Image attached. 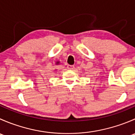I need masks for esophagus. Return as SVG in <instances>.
Listing matches in <instances>:
<instances>
[{
	"instance_id": "obj_1",
	"label": "esophagus",
	"mask_w": 135,
	"mask_h": 135,
	"mask_svg": "<svg viewBox=\"0 0 135 135\" xmlns=\"http://www.w3.org/2000/svg\"><path fill=\"white\" fill-rule=\"evenodd\" d=\"M67 69H69V70H73L74 69V65H67Z\"/></svg>"
}]
</instances>
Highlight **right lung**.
Instances as JSON below:
<instances>
[{
    "mask_svg": "<svg viewBox=\"0 0 135 135\" xmlns=\"http://www.w3.org/2000/svg\"><path fill=\"white\" fill-rule=\"evenodd\" d=\"M59 63H60V61H56V62H55V65H59Z\"/></svg>",
    "mask_w": 135,
    "mask_h": 135,
    "instance_id": "1",
    "label": "right lung"
}]
</instances>
